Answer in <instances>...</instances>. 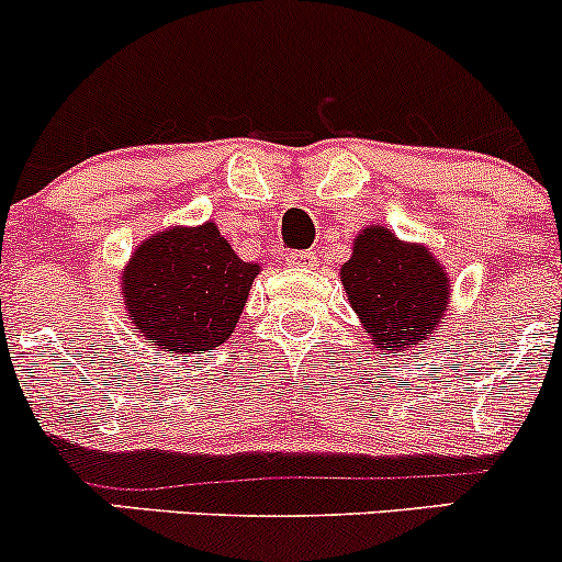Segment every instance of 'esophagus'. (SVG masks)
<instances>
[{
	"label": "esophagus",
	"instance_id": "esophagus-1",
	"mask_svg": "<svg viewBox=\"0 0 562 562\" xmlns=\"http://www.w3.org/2000/svg\"><path fill=\"white\" fill-rule=\"evenodd\" d=\"M286 262L294 265V268H297V265L300 268H311V265L316 262V251H292L286 257Z\"/></svg>",
	"mask_w": 562,
	"mask_h": 562
}]
</instances>
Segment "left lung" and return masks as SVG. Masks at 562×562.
I'll list each match as a JSON object with an SVG mask.
<instances>
[{
	"mask_svg": "<svg viewBox=\"0 0 562 562\" xmlns=\"http://www.w3.org/2000/svg\"><path fill=\"white\" fill-rule=\"evenodd\" d=\"M351 308L373 335L375 349L403 357L427 344L443 319L449 281L422 246H406L384 227H368L340 270Z\"/></svg>",
	"mask_w": 562,
	"mask_h": 562,
	"instance_id": "8db88e82",
	"label": "left lung"
}]
</instances>
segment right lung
Returning <instances> with one entry per match:
<instances>
[{
    "label": "right lung",
    "mask_w": 562,
    "mask_h": 562,
    "mask_svg": "<svg viewBox=\"0 0 562 562\" xmlns=\"http://www.w3.org/2000/svg\"><path fill=\"white\" fill-rule=\"evenodd\" d=\"M259 265L243 262L216 224L167 229L124 270L126 314L148 344L200 355L233 335Z\"/></svg>",
    "instance_id": "1"
}]
</instances>
